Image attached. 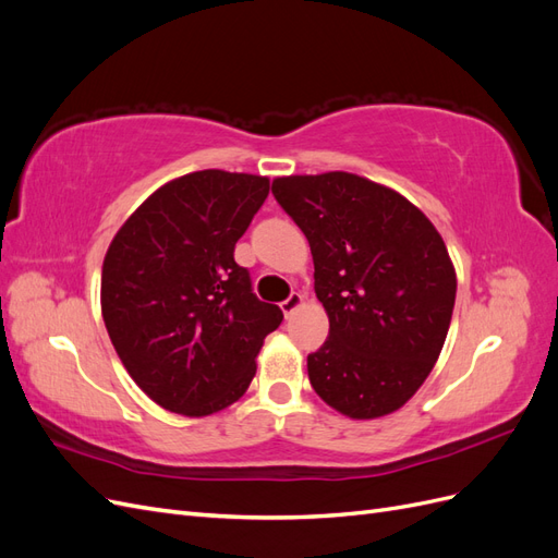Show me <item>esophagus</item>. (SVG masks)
Here are the masks:
<instances>
[{"mask_svg":"<svg viewBox=\"0 0 558 558\" xmlns=\"http://www.w3.org/2000/svg\"><path fill=\"white\" fill-rule=\"evenodd\" d=\"M300 305H302V295L300 293H291L289 298L281 302V312H283V316H291Z\"/></svg>","mask_w":558,"mask_h":558,"instance_id":"esophagus-1","label":"esophagus"}]
</instances>
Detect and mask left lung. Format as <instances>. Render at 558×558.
Returning a JSON list of instances; mask_svg holds the SVG:
<instances>
[{
	"label": "left lung",
	"instance_id": "1",
	"mask_svg": "<svg viewBox=\"0 0 558 558\" xmlns=\"http://www.w3.org/2000/svg\"><path fill=\"white\" fill-rule=\"evenodd\" d=\"M272 193L305 232L330 320L307 356L314 391L349 418L400 410L451 324L456 272L440 232L410 199L359 174L279 177Z\"/></svg>",
	"mask_w": 558,
	"mask_h": 558
}]
</instances>
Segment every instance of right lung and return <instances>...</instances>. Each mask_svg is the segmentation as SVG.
Segmentation results:
<instances>
[{
  "instance_id": "right-lung-1",
  "label": "right lung",
  "mask_w": 558,
  "mask_h": 558,
  "mask_svg": "<svg viewBox=\"0 0 558 558\" xmlns=\"http://www.w3.org/2000/svg\"><path fill=\"white\" fill-rule=\"evenodd\" d=\"M269 179L202 170L165 183L116 232L102 316L130 377L160 408L207 416L240 400L281 310L256 298L234 244Z\"/></svg>"
}]
</instances>
